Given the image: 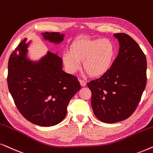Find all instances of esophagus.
Segmentation results:
<instances>
[{"mask_svg": "<svg viewBox=\"0 0 153 153\" xmlns=\"http://www.w3.org/2000/svg\"><path fill=\"white\" fill-rule=\"evenodd\" d=\"M79 81H80V83L81 86H82V87H85L87 84L86 82H85V81H84V80H80Z\"/></svg>", "mask_w": 153, "mask_h": 153, "instance_id": "esophagus-1", "label": "esophagus"}]
</instances>
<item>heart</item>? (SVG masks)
Here are the masks:
<instances>
[{
    "instance_id": "heart-1",
    "label": "heart",
    "mask_w": 153,
    "mask_h": 153,
    "mask_svg": "<svg viewBox=\"0 0 153 153\" xmlns=\"http://www.w3.org/2000/svg\"><path fill=\"white\" fill-rule=\"evenodd\" d=\"M115 46L111 40L78 37L71 42L68 51L64 52L62 60L67 71L74 73L83 68L94 78L108 72L115 56Z\"/></svg>"
}]
</instances>
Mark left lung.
Listing matches in <instances>:
<instances>
[{
	"label": "left lung",
	"instance_id": "obj_1",
	"mask_svg": "<svg viewBox=\"0 0 153 153\" xmlns=\"http://www.w3.org/2000/svg\"><path fill=\"white\" fill-rule=\"evenodd\" d=\"M118 55L108 72L87 83L94 114L105 123L123 121L132 115L146 88L147 62L137 42L127 34H114Z\"/></svg>",
	"mask_w": 153,
	"mask_h": 153
}]
</instances>
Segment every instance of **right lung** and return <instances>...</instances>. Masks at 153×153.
Here are the masks:
<instances>
[{
    "instance_id": "add662e5",
    "label": "right lung",
    "mask_w": 153,
    "mask_h": 153,
    "mask_svg": "<svg viewBox=\"0 0 153 153\" xmlns=\"http://www.w3.org/2000/svg\"><path fill=\"white\" fill-rule=\"evenodd\" d=\"M45 40L59 44L64 34L42 33ZM24 38L8 62L7 85L17 109L27 120L41 127L60 123L69 101L81 89L78 78L63 71L56 54L48 52L38 61L27 57L30 41Z\"/></svg>"
}]
</instances>
